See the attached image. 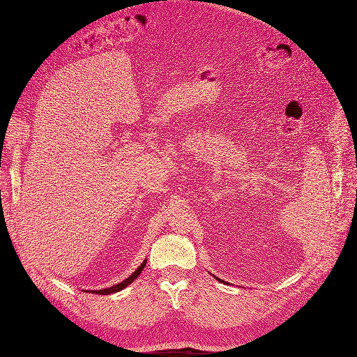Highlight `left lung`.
<instances>
[{
	"label": "left lung",
	"instance_id": "8db88e82",
	"mask_svg": "<svg viewBox=\"0 0 357 357\" xmlns=\"http://www.w3.org/2000/svg\"><path fill=\"white\" fill-rule=\"evenodd\" d=\"M217 279H218V278H217Z\"/></svg>",
	"mask_w": 357,
	"mask_h": 357
}]
</instances>
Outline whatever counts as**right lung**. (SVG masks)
<instances>
[{"label": "right lung", "instance_id": "add662e5", "mask_svg": "<svg viewBox=\"0 0 357 357\" xmlns=\"http://www.w3.org/2000/svg\"><path fill=\"white\" fill-rule=\"evenodd\" d=\"M144 266H146V260L143 261V264L137 268V271H135V273L133 275H130L126 280H123V282H120V284H117V285H114V287H109V288H105V289H100V291H93V294H100V295H108V294H114V292H119V291H121V289H124L127 285H130L131 282H133V280L142 273V271L144 269Z\"/></svg>", "mask_w": 357, "mask_h": 357}]
</instances>
